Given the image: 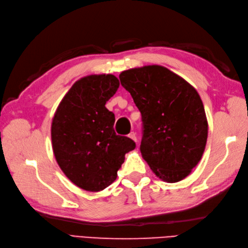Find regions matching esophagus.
<instances>
[{"mask_svg": "<svg viewBox=\"0 0 248 248\" xmlns=\"http://www.w3.org/2000/svg\"><path fill=\"white\" fill-rule=\"evenodd\" d=\"M128 137H129L131 140H133L134 141H138V139H137V134L134 133V132H130Z\"/></svg>", "mask_w": 248, "mask_h": 248, "instance_id": "1", "label": "esophagus"}]
</instances>
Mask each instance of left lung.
Segmentation results:
<instances>
[{
	"instance_id": "1",
	"label": "left lung",
	"mask_w": 248,
	"mask_h": 248,
	"mask_svg": "<svg viewBox=\"0 0 248 248\" xmlns=\"http://www.w3.org/2000/svg\"><path fill=\"white\" fill-rule=\"evenodd\" d=\"M119 78L141 114L142 158L163 181H181L201 160L208 138L197 90L159 65L125 70Z\"/></svg>"
}]
</instances>
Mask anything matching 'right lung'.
<instances>
[{"mask_svg":"<svg viewBox=\"0 0 248 248\" xmlns=\"http://www.w3.org/2000/svg\"><path fill=\"white\" fill-rule=\"evenodd\" d=\"M119 86L112 74L82 78L64 96L52 118L51 142L59 167L87 191L103 190L114 182L125 154L136 148L131 139L117 136L115 115L106 108Z\"/></svg>","mask_w":248,"mask_h":248,"instance_id":"right-lung-1","label":"right lung"}]
</instances>
